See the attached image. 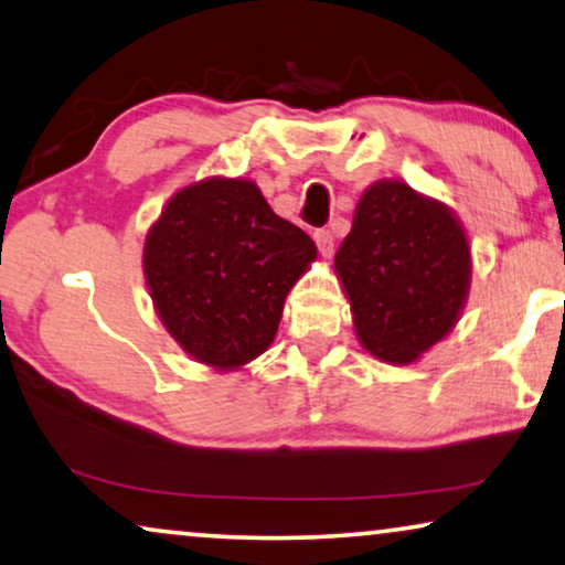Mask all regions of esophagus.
<instances>
[{
  "instance_id": "34e87169",
  "label": "esophagus",
  "mask_w": 565,
  "mask_h": 565,
  "mask_svg": "<svg viewBox=\"0 0 565 565\" xmlns=\"http://www.w3.org/2000/svg\"><path fill=\"white\" fill-rule=\"evenodd\" d=\"M315 243L320 248L322 258H332V253H335V237H332L330 230H315Z\"/></svg>"
}]
</instances>
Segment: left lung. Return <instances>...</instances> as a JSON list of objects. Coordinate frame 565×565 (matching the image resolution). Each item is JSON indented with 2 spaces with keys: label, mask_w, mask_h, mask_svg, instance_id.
I'll return each instance as SVG.
<instances>
[{
  "label": "left lung",
  "mask_w": 565,
  "mask_h": 565,
  "mask_svg": "<svg viewBox=\"0 0 565 565\" xmlns=\"http://www.w3.org/2000/svg\"><path fill=\"white\" fill-rule=\"evenodd\" d=\"M471 245L456 212L399 179H379L335 253L353 328L373 359L409 365L456 328L471 289Z\"/></svg>",
  "instance_id": "obj_1"
}]
</instances>
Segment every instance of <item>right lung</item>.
Masks as SVG:
<instances>
[{
	"label": "right lung",
	"mask_w": 565,
	"mask_h": 565,
	"mask_svg": "<svg viewBox=\"0 0 565 565\" xmlns=\"http://www.w3.org/2000/svg\"><path fill=\"white\" fill-rule=\"evenodd\" d=\"M315 258L312 237L279 217L256 181L206 177L179 189L150 225L142 274L181 351L225 373L268 351L286 294Z\"/></svg>",
	"instance_id": "1"
}]
</instances>
